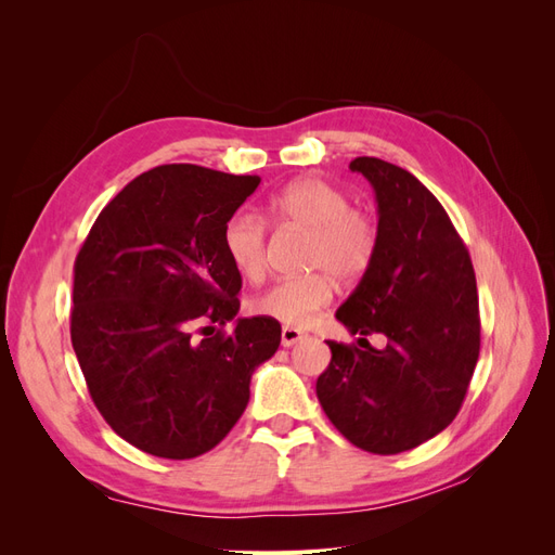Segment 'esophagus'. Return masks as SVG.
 I'll return each instance as SVG.
<instances>
[{
  "mask_svg": "<svg viewBox=\"0 0 555 555\" xmlns=\"http://www.w3.org/2000/svg\"><path fill=\"white\" fill-rule=\"evenodd\" d=\"M304 338H306L304 331L292 328V326H284V328H282V347H292V345L300 343Z\"/></svg>",
  "mask_w": 555,
  "mask_h": 555,
  "instance_id": "1",
  "label": "esophagus"
}]
</instances>
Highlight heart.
Masks as SVG:
<instances>
[{"label": "heart", "instance_id": "b5f03b06", "mask_svg": "<svg viewBox=\"0 0 555 555\" xmlns=\"http://www.w3.org/2000/svg\"><path fill=\"white\" fill-rule=\"evenodd\" d=\"M263 217L278 227L308 231L304 266L308 275L280 280L251 300V310L292 328H306L333 298V278L351 282L365 275L377 255V227L371 215L349 206L335 184L296 178L268 196ZM229 261L247 280L266 266V227L257 215H233L222 231Z\"/></svg>", "mask_w": 555, "mask_h": 555}]
</instances>
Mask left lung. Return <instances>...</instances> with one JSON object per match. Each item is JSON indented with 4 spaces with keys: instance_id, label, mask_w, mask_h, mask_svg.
I'll list each match as a JSON object with an SVG mask.
<instances>
[{
    "instance_id": "1",
    "label": "left lung",
    "mask_w": 555,
    "mask_h": 555,
    "mask_svg": "<svg viewBox=\"0 0 555 555\" xmlns=\"http://www.w3.org/2000/svg\"><path fill=\"white\" fill-rule=\"evenodd\" d=\"M349 169L375 190L377 255L335 312L359 347L328 340L317 398L351 444L391 456L435 438L463 405L479 359L477 280L447 210L410 171L377 157ZM373 332L384 350L364 340Z\"/></svg>"
}]
</instances>
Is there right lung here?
I'll list each match as a JSON object with an SVG mask.
<instances>
[{
  "mask_svg": "<svg viewBox=\"0 0 555 555\" xmlns=\"http://www.w3.org/2000/svg\"><path fill=\"white\" fill-rule=\"evenodd\" d=\"M259 176L164 164L99 212L74 263L72 345L122 440L184 461L220 444L280 347L271 317L236 319L243 287L222 231ZM201 325V339L193 328Z\"/></svg>",
  "mask_w": 555,
  "mask_h": 555,
  "instance_id": "add662e5",
  "label": "right lung"
}]
</instances>
